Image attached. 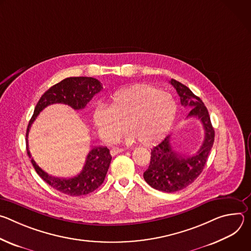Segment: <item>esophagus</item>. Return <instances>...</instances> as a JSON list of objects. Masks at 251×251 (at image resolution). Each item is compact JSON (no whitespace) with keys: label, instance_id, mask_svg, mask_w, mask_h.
I'll list each match as a JSON object with an SVG mask.
<instances>
[{"label":"esophagus","instance_id":"34e87169","mask_svg":"<svg viewBox=\"0 0 251 251\" xmlns=\"http://www.w3.org/2000/svg\"><path fill=\"white\" fill-rule=\"evenodd\" d=\"M123 151H124V149H122V148L113 147V148H111V150H110V154H111L112 156H115V155H117V154H119V153H121V152H123Z\"/></svg>","mask_w":251,"mask_h":251}]
</instances>
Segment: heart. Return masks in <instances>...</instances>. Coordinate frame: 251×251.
<instances>
[{
    "label": "heart",
    "instance_id": "heart-1",
    "mask_svg": "<svg viewBox=\"0 0 251 251\" xmlns=\"http://www.w3.org/2000/svg\"><path fill=\"white\" fill-rule=\"evenodd\" d=\"M176 114V103L170 93L148 84H135L115 91L107 108L98 106L93 121L107 140L115 139L125 125L130 130L126 141L138 139L143 145H153L169 132Z\"/></svg>",
    "mask_w": 251,
    "mask_h": 251
}]
</instances>
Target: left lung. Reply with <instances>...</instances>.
<instances>
[{
    "instance_id": "left-lung-1",
    "label": "left lung",
    "mask_w": 251,
    "mask_h": 251,
    "mask_svg": "<svg viewBox=\"0 0 251 251\" xmlns=\"http://www.w3.org/2000/svg\"><path fill=\"white\" fill-rule=\"evenodd\" d=\"M170 83L180 96L181 104L191 107L188 118L196 117L201 120L204 130V139L200 150L191 156L175 152L171 146L170 136H167L151 150L150 165L143 176L152 188L165 193L177 192L194 183L204 168L214 141V130L208 111L201 98L181 82L171 79Z\"/></svg>"
}]
</instances>
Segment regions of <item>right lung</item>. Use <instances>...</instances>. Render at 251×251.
<instances>
[{
  "instance_id": "1",
  "label": "right lung",
  "mask_w": 251,
  "mask_h": 251,
  "mask_svg": "<svg viewBox=\"0 0 251 251\" xmlns=\"http://www.w3.org/2000/svg\"><path fill=\"white\" fill-rule=\"evenodd\" d=\"M102 89L103 87L101 82L93 77L80 76L65 78L51 86L43 94L37 106H35L33 115L28 122L25 133V143L26 153L30 159V162L35 172L38 173L43 180L62 194L71 197H78L92 193L99 188L104 182L107 171H108L111 163L112 157L109 149L103 146L92 148L86 157L82 171L75 176L67 178L52 176L43 171L31 158L27 145L29 128L37 116L47 106L54 103H62L70 106L75 110H80L85 108V106L92 99V97Z\"/></svg>"
}]
</instances>
